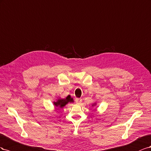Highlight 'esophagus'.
<instances>
[{
    "label": "esophagus",
    "mask_w": 151,
    "mask_h": 151,
    "mask_svg": "<svg viewBox=\"0 0 151 151\" xmlns=\"http://www.w3.org/2000/svg\"><path fill=\"white\" fill-rule=\"evenodd\" d=\"M75 101H76V103L77 104H80V103L82 102V99H80V98H77V99H76Z\"/></svg>",
    "instance_id": "1"
}]
</instances>
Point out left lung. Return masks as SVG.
<instances>
[{"label": "left lung", "instance_id": "obj_1", "mask_svg": "<svg viewBox=\"0 0 151 151\" xmlns=\"http://www.w3.org/2000/svg\"><path fill=\"white\" fill-rule=\"evenodd\" d=\"M96 105H97V102H95L94 103H93L92 105V107H94V106H96Z\"/></svg>", "mask_w": 151, "mask_h": 151}]
</instances>
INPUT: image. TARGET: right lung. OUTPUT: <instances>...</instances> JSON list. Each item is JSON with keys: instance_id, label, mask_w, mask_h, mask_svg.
<instances>
[{"instance_id": "obj_1", "label": "right lung", "mask_w": 151, "mask_h": 151, "mask_svg": "<svg viewBox=\"0 0 151 151\" xmlns=\"http://www.w3.org/2000/svg\"><path fill=\"white\" fill-rule=\"evenodd\" d=\"M73 102H74L73 99L72 97H71V96L69 95V96H68L64 98V99H61V98L59 97L56 100V101L53 102V104L56 107H59V108H63V107L65 106L68 104V103Z\"/></svg>"}]
</instances>
